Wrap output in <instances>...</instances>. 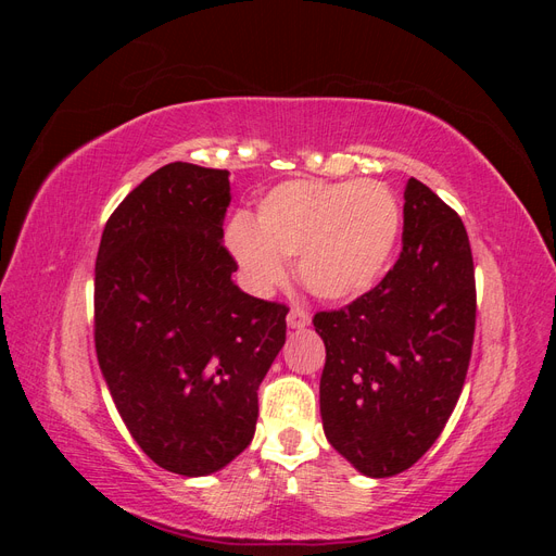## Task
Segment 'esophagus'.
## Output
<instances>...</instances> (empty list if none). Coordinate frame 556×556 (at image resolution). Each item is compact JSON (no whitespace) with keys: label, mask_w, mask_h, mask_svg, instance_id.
<instances>
[{"label":"esophagus","mask_w":556,"mask_h":556,"mask_svg":"<svg viewBox=\"0 0 556 556\" xmlns=\"http://www.w3.org/2000/svg\"><path fill=\"white\" fill-rule=\"evenodd\" d=\"M288 325L292 329H304L311 325V313L304 308V306H294L290 313H288Z\"/></svg>","instance_id":"esophagus-1"}]
</instances>
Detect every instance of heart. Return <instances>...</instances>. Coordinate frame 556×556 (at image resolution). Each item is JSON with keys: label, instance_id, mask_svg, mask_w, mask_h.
<instances>
[{"label": "heart", "instance_id": "obj_1", "mask_svg": "<svg viewBox=\"0 0 556 556\" xmlns=\"http://www.w3.org/2000/svg\"><path fill=\"white\" fill-rule=\"evenodd\" d=\"M401 231L399 201L378 180H285L257 204L255 225L237 217L227 229L229 252L252 290L282 282L288 266L327 301L366 292L384 274Z\"/></svg>", "mask_w": 556, "mask_h": 556}]
</instances>
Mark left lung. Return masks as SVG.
<instances>
[{"instance_id":"8db88e82","label":"left lung","mask_w":556,"mask_h":556,"mask_svg":"<svg viewBox=\"0 0 556 556\" xmlns=\"http://www.w3.org/2000/svg\"><path fill=\"white\" fill-rule=\"evenodd\" d=\"M403 199L394 266L348 306L313 317L327 348V441L371 478L403 473L439 439L476 336V268L462 217L417 178Z\"/></svg>"}]
</instances>
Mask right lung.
<instances>
[{"instance_id":"obj_1","label":"right lung","mask_w":556,"mask_h":556,"mask_svg":"<svg viewBox=\"0 0 556 556\" xmlns=\"http://www.w3.org/2000/svg\"><path fill=\"white\" fill-rule=\"evenodd\" d=\"M229 172L172 162L117 206L94 264V348L131 439L157 466L208 476L250 445L288 306L231 282Z\"/></svg>"}]
</instances>
